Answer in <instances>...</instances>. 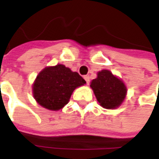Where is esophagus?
<instances>
[{
	"mask_svg": "<svg viewBox=\"0 0 159 159\" xmlns=\"http://www.w3.org/2000/svg\"><path fill=\"white\" fill-rule=\"evenodd\" d=\"M84 80L86 81V83H87V84H89V75H84Z\"/></svg>",
	"mask_w": 159,
	"mask_h": 159,
	"instance_id": "obj_1",
	"label": "esophagus"
}]
</instances>
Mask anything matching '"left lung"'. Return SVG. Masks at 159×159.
Wrapping results in <instances>:
<instances>
[{
	"instance_id": "left-lung-1",
	"label": "left lung",
	"mask_w": 159,
	"mask_h": 159,
	"mask_svg": "<svg viewBox=\"0 0 159 159\" xmlns=\"http://www.w3.org/2000/svg\"><path fill=\"white\" fill-rule=\"evenodd\" d=\"M90 87L100 105L110 110L120 106L127 93L123 81L107 70L98 72V77L92 80Z\"/></svg>"
}]
</instances>
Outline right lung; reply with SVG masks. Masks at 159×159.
Segmentation results:
<instances>
[{
    "instance_id": "add662e5",
    "label": "right lung",
    "mask_w": 159,
    "mask_h": 159,
    "mask_svg": "<svg viewBox=\"0 0 159 159\" xmlns=\"http://www.w3.org/2000/svg\"><path fill=\"white\" fill-rule=\"evenodd\" d=\"M85 84L77 72L57 64L47 67L39 73L33 84V95L41 106L58 111L69 102L75 89Z\"/></svg>"
}]
</instances>
